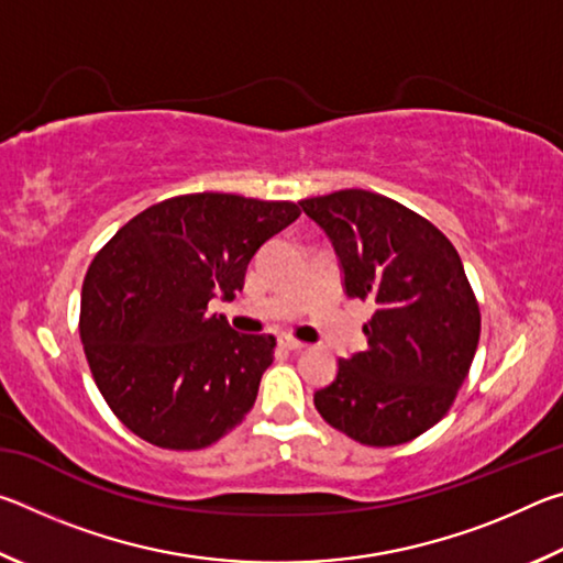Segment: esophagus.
I'll return each mask as SVG.
<instances>
[{
	"label": "esophagus",
	"instance_id": "esophagus-1",
	"mask_svg": "<svg viewBox=\"0 0 563 563\" xmlns=\"http://www.w3.org/2000/svg\"><path fill=\"white\" fill-rule=\"evenodd\" d=\"M280 345H283V347H288V350H302V347H308V345H305V342L295 340V338H288V335L280 338Z\"/></svg>",
	"mask_w": 563,
	"mask_h": 563
}]
</instances>
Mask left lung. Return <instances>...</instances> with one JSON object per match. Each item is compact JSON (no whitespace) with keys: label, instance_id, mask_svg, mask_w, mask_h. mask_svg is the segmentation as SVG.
<instances>
[{"label":"left lung","instance_id":"left-lung-1","mask_svg":"<svg viewBox=\"0 0 563 563\" xmlns=\"http://www.w3.org/2000/svg\"><path fill=\"white\" fill-rule=\"evenodd\" d=\"M335 247L345 292L375 305L367 350L316 393L330 427L367 446L415 440L450 412L479 345V302L456 247L393 198L362 188L305 198Z\"/></svg>","mask_w":563,"mask_h":563}]
</instances>
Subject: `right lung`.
Masks as SVG:
<instances>
[{"label":"right lung","instance_id":"obj_1","mask_svg":"<svg viewBox=\"0 0 563 563\" xmlns=\"http://www.w3.org/2000/svg\"><path fill=\"white\" fill-rule=\"evenodd\" d=\"M298 203L186 194L119 228L91 261L79 335L123 427L164 450H203L241 424L273 362V335H238L208 302L243 290L247 263Z\"/></svg>","mask_w":563,"mask_h":563}]
</instances>
